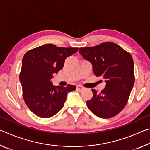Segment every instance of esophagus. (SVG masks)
Wrapping results in <instances>:
<instances>
[{"mask_svg": "<svg viewBox=\"0 0 150 150\" xmlns=\"http://www.w3.org/2000/svg\"><path fill=\"white\" fill-rule=\"evenodd\" d=\"M77 89L79 91H83V89H84V87H83L82 86L78 85V86H77Z\"/></svg>", "mask_w": 150, "mask_h": 150, "instance_id": "obj_1", "label": "esophagus"}]
</instances>
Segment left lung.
Segmentation results:
<instances>
[{"instance_id":"left-lung-1","label":"left lung","mask_w":150,"mask_h":150,"mask_svg":"<svg viewBox=\"0 0 150 150\" xmlns=\"http://www.w3.org/2000/svg\"><path fill=\"white\" fill-rule=\"evenodd\" d=\"M79 52L92 64L94 74L103 77L106 83L105 88L99 93L91 89L93 96L87 101L88 108L101 118L118 115L126 106L134 87L132 55L118 45L109 42L81 47Z\"/></svg>"}]
</instances>
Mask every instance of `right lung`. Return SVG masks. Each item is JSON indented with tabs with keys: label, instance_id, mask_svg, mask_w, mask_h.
I'll return each instance as SVG.
<instances>
[{
	"label": "right lung",
	"instance_id": "obj_1",
	"mask_svg": "<svg viewBox=\"0 0 150 150\" xmlns=\"http://www.w3.org/2000/svg\"><path fill=\"white\" fill-rule=\"evenodd\" d=\"M77 47H60L45 44L24 55L20 74L23 98L28 107L40 118H50L62 109L68 93L75 85L55 86L51 81L53 74L63 67L65 59L75 54Z\"/></svg>",
	"mask_w": 150,
	"mask_h": 150
}]
</instances>
